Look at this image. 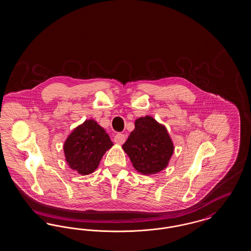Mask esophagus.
I'll return each instance as SVG.
<instances>
[{"label":"esophagus","mask_w":251,"mask_h":251,"mask_svg":"<svg viewBox=\"0 0 251 251\" xmlns=\"http://www.w3.org/2000/svg\"><path fill=\"white\" fill-rule=\"evenodd\" d=\"M125 140H126V136H125V134H123V133H117L116 135H115V138H114V141L116 142L117 144H123L125 142Z\"/></svg>","instance_id":"obj_1"}]
</instances>
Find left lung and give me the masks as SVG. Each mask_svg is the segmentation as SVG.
Instances as JSON below:
<instances>
[{
	"mask_svg": "<svg viewBox=\"0 0 251 251\" xmlns=\"http://www.w3.org/2000/svg\"><path fill=\"white\" fill-rule=\"evenodd\" d=\"M134 126L122 146L133 167L144 175L166 168L174 151L166 127L150 116L135 120Z\"/></svg>",
	"mask_w": 251,
	"mask_h": 251,
	"instance_id": "8db88e82",
	"label": "left lung"
}]
</instances>
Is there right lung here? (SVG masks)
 I'll use <instances>...</instances> for the list:
<instances>
[{"mask_svg": "<svg viewBox=\"0 0 251 251\" xmlns=\"http://www.w3.org/2000/svg\"><path fill=\"white\" fill-rule=\"evenodd\" d=\"M113 146L105 130L96 121L85 120L74 129L64 144L70 167L82 175L94 172L104 153Z\"/></svg>", "mask_w": 251, "mask_h": 251, "instance_id": "right-lung-1", "label": "right lung"}]
</instances>
